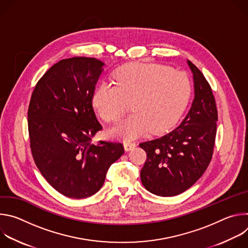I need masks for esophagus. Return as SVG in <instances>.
Returning a JSON list of instances; mask_svg holds the SVG:
<instances>
[{
    "label": "esophagus",
    "mask_w": 248,
    "mask_h": 248,
    "mask_svg": "<svg viewBox=\"0 0 248 248\" xmlns=\"http://www.w3.org/2000/svg\"><path fill=\"white\" fill-rule=\"evenodd\" d=\"M136 146V144L134 142H130V141H124V147L125 151H129L131 149H133Z\"/></svg>",
    "instance_id": "obj_1"
}]
</instances>
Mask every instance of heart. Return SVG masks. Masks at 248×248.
<instances>
[{
  "instance_id": "1",
  "label": "heart",
  "mask_w": 248,
  "mask_h": 248,
  "mask_svg": "<svg viewBox=\"0 0 248 248\" xmlns=\"http://www.w3.org/2000/svg\"><path fill=\"white\" fill-rule=\"evenodd\" d=\"M116 84L100 83L92 103L106 122L118 121L131 104L133 113L111 128L115 137L130 140L147 131L167 130L186 109L190 96L188 78L170 66L134 62L116 74Z\"/></svg>"
}]
</instances>
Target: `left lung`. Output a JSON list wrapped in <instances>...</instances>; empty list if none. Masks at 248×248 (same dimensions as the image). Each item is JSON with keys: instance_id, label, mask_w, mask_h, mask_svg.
<instances>
[{"instance_id": "1", "label": "left lung", "mask_w": 248, "mask_h": 248, "mask_svg": "<svg viewBox=\"0 0 248 248\" xmlns=\"http://www.w3.org/2000/svg\"><path fill=\"white\" fill-rule=\"evenodd\" d=\"M194 84L191 107L170 132L140 143L147 154L140 171L144 187L158 196H174L192 186L210 164L215 144L218 113L212 89L190 62Z\"/></svg>"}]
</instances>
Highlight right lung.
Segmentation results:
<instances>
[{"label":"right lung","instance_id":"obj_1","mask_svg":"<svg viewBox=\"0 0 248 248\" xmlns=\"http://www.w3.org/2000/svg\"><path fill=\"white\" fill-rule=\"evenodd\" d=\"M105 63L75 57L55 63L40 78L28 107L33 159L60 193L81 199L103 186L110 166L124 154L122 143H91L102 129L92 97Z\"/></svg>","mask_w":248,"mask_h":248}]
</instances>
